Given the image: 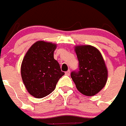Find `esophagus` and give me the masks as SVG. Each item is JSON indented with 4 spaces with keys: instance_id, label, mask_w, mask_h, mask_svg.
I'll return each mask as SVG.
<instances>
[{
    "instance_id": "esophagus-1",
    "label": "esophagus",
    "mask_w": 126,
    "mask_h": 126,
    "mask_svg": "<svg viewBox=\"0 0 126 126\" xmlns=\"http://www.w3.org/2000/svg\"><path fill=\"white\" fill-rule=\"evenodd\" d=\"M70 70H68L67 71H66L65 72V75H68V76H69V75H70Z\"/></svg>"
}]
</instances>
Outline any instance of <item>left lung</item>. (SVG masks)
Returning <instances> with one entry per match:
<instances>
[{"mask_svg":"<svg viewBox=\"0 0 126 126\" xmlns=\"http://www.w3.org/2000/svg\"><path fill=\"white\" fill-rule=\"evenodd\" d=\"M74 50L79 63V71L71 73V77L80 93L94 96L107 83L108 71L105 61L100 51L92 45H76Z\"/></svg>","mask_w":126,"mask_h":126,"instance_id":"obj_1","label":"left lung"}]
</instances>
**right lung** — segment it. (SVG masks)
<instances>
[{
  "label": "right lung",
  "instance_id": "right-lung-1",
  "mask_svg": "<svg viewBox=\"0 0 126 126\" xmlns=\"http://www.w3.org/2000/svg\"><path fill=\"white\" fill-rule=\"evenodd\" d=\"M57 44L38 41L32 44L23 59L20 73L27 92L35 98H43L55 89L65 73L54 59Z\"/></svg>",
  "mask_w": 126,
  "mask_h": 126
}]
</instances>
